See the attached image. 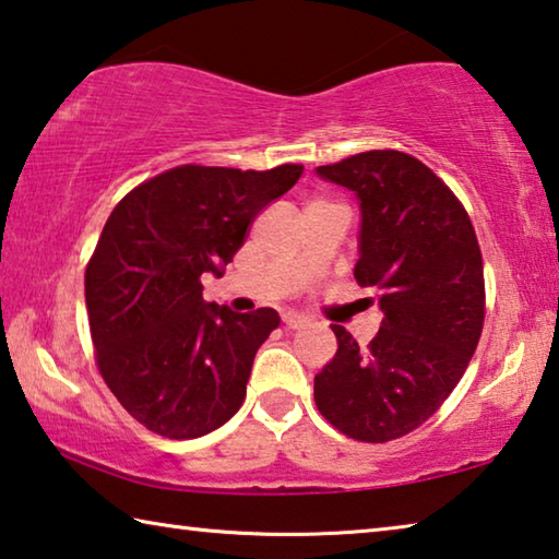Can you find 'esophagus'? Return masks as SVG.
<instances>
[{"label":"esophagus","instance_id":"esophagus-1","mask_svg":"<svg viewBox=\"0 0 559 559\" xmlns=\"http://www.w3.org/2000/svg\"><path fill=\"white\" fill-rule=\"evenodd\" d=\"M285 326L292 329V332H295V329L309 326V319L301 317V314H285Z\"/></svg>","mask_w":559,"mask_h":559}]
</instances>
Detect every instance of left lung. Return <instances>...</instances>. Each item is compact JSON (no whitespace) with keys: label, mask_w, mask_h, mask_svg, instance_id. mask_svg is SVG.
I'll use <instances>...</instances> for the list:
<instances>
[{"label":"left lung","mask_w":559,"mask_h":559,"mask_svg":"<svg viewBox=\"0 0 559 559\" xmlns=\"http://www.w3.org/2000/svg\"><path fill=\"white\" fill-rule=\"evenodd\" d=\"M317 173L359 198L354 277L383 319L366 349L332 324L340 349L314 401L336 431L389 443L426 424L468 369L486 322L480 245L461 200L414 155L366 151Z\"/></svg>","instance_id":"left-lung-1"}]
</instances>
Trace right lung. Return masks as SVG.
Returning a JSON list of instances; mask_svg holds the SVG:
<instances>
[{
  "instance_id": "add662e5",
  "label": "right lung",
  "mask_w": 559,
  "mask_h": 559,
  "mask_svg": "<svg viewBox=\"0 0 559 559\" xmlns=\"http://www.w3.org/2000/svg\"><path fill=\"white\" fill-rule=\"evenodd\" d=\"M301 170L188 163L135 186L108 215L86 264L91 342L106 386L148 431L188 441L242 406L254 354L280 314L205 305L200 277H223L260 210Z\"/></svg>"
}]
</instances>
